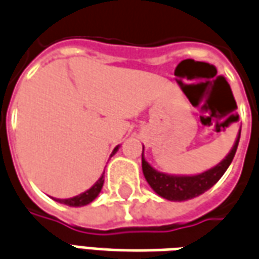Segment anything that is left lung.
Returning a JSON list of instances; mask_svg holds the SVG:
<instances>
[{
  "label": "left lung",
  "instance_id": "obj_1",
  "mask_svg": "<svg viewBox=\"0 0 259 259\" xmlns=\"http://www.w3.org/2000/svg\"><path fill=\"white\" fill-rule=\"evenodd\" d=\"M241 133V130H240ZM240 133L237 137L234 146L231 148L229 155L224 158L216 167L207 169L205 172L193 175V177H172L167 174H161L155 171L154 168L144 160L142 153V168L143 174L147 180L148 185L154 189L155 193H158L161 198L168 199V200H188L195 196H199L207 189H210L226 172L231 161L236 155L238 142H240Z\"/></svg>",
  "mask_w": 259,
  "mask_h": 259
}]
</instances>
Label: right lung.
<instances>
[{"label":"right lung","instance_id":"obj_1","mask_svg":"<svg viewBox=\"0 0 259 259\" xmlns=\"http://www.w3.org/2000/svg\"><path fill=\"white\" fill-rule=\"evenodd\" d=\"M117 147H115L113 150V153L112 154H115L116 153ZM102 186H104V175L99 178V181L95 184V185L92 186L91 189H88L84 193H81V195H77V196H74V198L70 199H56L57 202H60V203H64V205L68 206H73V207H78V206H85L88 203H91L94 199L97 198L101 192V189H102Z\"/></svg>","mask_w":259,"mask_h":259}]
</instances>
